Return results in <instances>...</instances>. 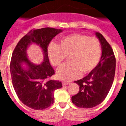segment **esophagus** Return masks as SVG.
<instances>
[{"label": "esophagus", "mask_w": 126, "mask_h": 126, "mask_svg": "<svg viewBox=\"0 0 126 126\" xmlns=\"http://www.w3.org/2000/svg\"><path fill=\"white\" fill-rule=\"evenodd\" d=\"M62 85H67L70 83V82H68V81H62Z\"/></svg>", "instance_id": "esophagus-1"}]
</instances>
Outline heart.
Here are the masks:
<instances>
[{"instance_id": "1", "label": "heart", "mask_w": 126, "mask_h": 126, "mask_svg": "<svg viewBox=\"0 0 126 126\" xmlns=\"http://www.w3.org/2000/svg\"><path fill=\"white\" fill-rule=\"evenodd\" d=\"M48 56L52 65L59 66L69 56V63L57 69L56 77L70 81L94 69L101 55L100 42L96 37L75 33L62 37L59 45L51 43L48 47Z\"/></svg>"}]
</instances>
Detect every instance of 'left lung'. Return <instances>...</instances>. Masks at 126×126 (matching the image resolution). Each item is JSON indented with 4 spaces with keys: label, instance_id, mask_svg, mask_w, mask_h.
Returning a JSON list of instances; mask_svg holds the SVG:
<instances>
[{
    "label": "left lung",
    "instance_id": "8db88e82",
    "mask_svg": "<svg viewBox=\"0 0 126 126\" xmlns=\"http://www.w3.org/2000/svg\"><path fill=\"white\" fill-rule=\"evenodd\" d=\"M95 35L99 40L102 55L96 66L81 79L75 81L79 87L72 101L79 108L90 109L105 100L112 85L116 70V58L110 45L100 33Z\"/></svg>",
    "mask_w": 126,
    "mask_h": 126
}]
</instances>
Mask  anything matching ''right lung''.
<instances>
[{
    "label": "right lung",
    "mask_w": 126,
    "mask_h": 126,
    "mask_svg": "<svg viewBox=\"0 0 126 126\" xmlns=\"http://www.w3.org/2000/svg\"><path fill=\"white\" fill-rule=\"evenodd\" d=\"M62 31L51 28L32 30L18 42L12 55L10 74L14 90L19 100L34 110L50 107L54 103V91L62 87L59 81L48 79L54 71L47 52L50 42ZM32 43L42 48L44 60L41 64H34L28 58L27 50Z\"/></svg>",
    "instance_id": "obj_1"
}]
</instances>
